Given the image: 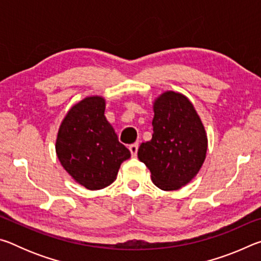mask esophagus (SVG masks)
<instances>
[{"mask_svg": "<svg viewBox=\"0 0 261 261\" xmlns=\"http://www.w3.org/2000/svg\"><path fill=\"white\" fill-rule=\"evenodd\" d=\"M138 147H139V144L138 143H135V144H131L130 145L129 149H130L132 156H136L137 155V152H138Z\"/></svg>", "mask_w": 261, "mask_h": 261, "instance_id": "34e87169", "label": "esophagus"}]
</instances>
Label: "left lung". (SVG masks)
<instances>
[{
    "label": "left lung",
    "mask_w": 261,
    "mask_h": 261,
    "mask_svg": "<svg viewBox=\"0 0 261 261\" xmlns=\"http://www.w3.org/2000/svg\"><path fill=\"white\" fill-rule=\"evenodd\" d=\"M152 139L141 143L138 158L165 191L187 185L200 170L207 152L205 127L190 100L168 91L153 105Z\"/></svg>",
    "instance_id": "1"
}]
</instances>
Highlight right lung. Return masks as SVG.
<instances>
[{"label": "right lung", "mask_w": 261, "mask_h": 261, "mask_svg": "<svg viewBox=\"0 0 261 261\" xmlns=\"http://www.w3.org/2000/svg\"><path fill=\"white\" fill-rule=\"evenodd\" d=\"M101 96H88L74 105L60 126L56 154L69 175L88 190L112 184L121 163L131 156L118 141L105 116Z\"/></svg>", "instance_id": "obj_1"}]
</instances>
